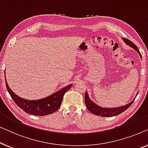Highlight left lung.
Wrapping results in <instances>:
<instances>
[{"mask_svg": "<svg viewBox=\"0 0 148 148\" xmlns=\"http://www.w3.org/2000/svg\"><path fill=\"white\" fill-rule=\"evenodd\" d=\"M123 41L126 43V44H127V45H129L130 47L133 48V49L136 50V51L139 53L140 57L141 58V54H140L138 48L137 47L135 44H133V42L130 41L129 40L126 39V38H123ZM137 94H138V92H137ZM134 100L135 99H133L131 102H129V104H126L125 106L116 107V108H103V107H101L100 106H98V105H97L96 104H95L92 100H90V98H89L88 92H86V94H85V102H86V105L88 110H90L92 114L103 117H110L113 116H116V115L121 114V113L124 112L125 110H126L127 109L131 106Z\"/></svg>", "mask_w": 148, "mask_h": 148, "instance_id": "1", "label": "left lung"}]
</instances>
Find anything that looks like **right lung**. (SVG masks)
I'll list each match as a JSON object with an SVG mask.
<instances>
[{"instance_id":"obj_1","label":"right lung","mask_w":148,"mask_h":148,"mask_svg":"<svg viewBox=\"0 0 148 148\" xmlns=\"http://www.w3.org/2000/svg\"><path fill=\"white\" fill-rule=\"evenodd\" d=\"M5 82L8 92L17 106L26 113L35 116H46L56 112L61 105L64 94L72 86V84L69 85L46 98L38 99L37 100H29L17 96L9 88L6 80Z\"/></svg>"}]
</instances>
